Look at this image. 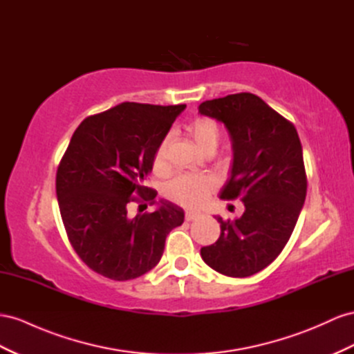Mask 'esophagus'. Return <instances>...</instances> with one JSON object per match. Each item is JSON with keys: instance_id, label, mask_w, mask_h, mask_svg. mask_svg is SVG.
<instances>
[{"instance_id": "obj_1", "label": "esophagus", "mask_w": 354, "mask_h": 354, "mask_svg": "<svg viewBox=\"0 0 354 354\" xmlns=\"http://www.w3.org/2000/svg\"><path fill=\"white\" fill-rule=\"evenodd\" d=\"M199 216H201L199 213L186 212V214H185V221H186V222H194V221H196V218H198Z\"/></svg>"}]
</instances>
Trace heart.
I'll return each instance as SVG.
<instances>
[{
    "label": "heart",
    "mask_w": 354,
    "mask_h": 354,
    "mask_svg": "<svg viewBox=\"0 0 354 354\" xmlns=\"http://www.w3.org/2000/svg\"><path fill=\"white\" fill-rule=\"evenodd\" d=\"M187 133L195 141V145L204 153H214L221 141V129L218 125L208 118H195L187 125ZM168 138L164 137L153 151L151 167L158 174H164L168 168ZM217 183L209 176H177L169 181L165 187V195L169 201L181 205L195 208L203 205L207 198L212 195Z\"/></svg>",
    "instance_id": "heart-1"
}]
</instances>
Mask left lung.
<instances>
[{
    "label": "left lung",
    "mask_w": 354,
    "mask_h": 354,
    "mask_svg": "<svg viewBox=\"0 0 354 354\" xmlns=\"http://www.w3.org/2000/svg\"><path fill=\"white\" fill-rule=\"evenodd\" d=\"M199 113L225 123L232 138V176L222 199L244 203L240 218L223 221L221 236L201 248L204 262L227 277L266 268L288 244L307 195L298 132L281 114L250 92L209 100Z\"/></svg>",
    "instance_id": "8db88e82"
}]
</instances>
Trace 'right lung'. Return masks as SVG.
<instances>
[{
    "instance_id": "1",
    "label": "right lung",
    "mask_w": 354,
    "mask_h": 354,
    "mask_svg": "<svg viewBox=\"0 0 354 354\" xmlns=\"http://www.w3.org/2000/svg\"><path fill=\"white\" fill-rule=\"evenodd\" d=\"M185 107L122 102L74 131L56 171V195L66 236L92 271L137 279L155 268L167 235L183 223V209L169 203L133 218L128 205L156 204L158 192L145 180L158 142Z\"/></svg>"
}]
</instances>
